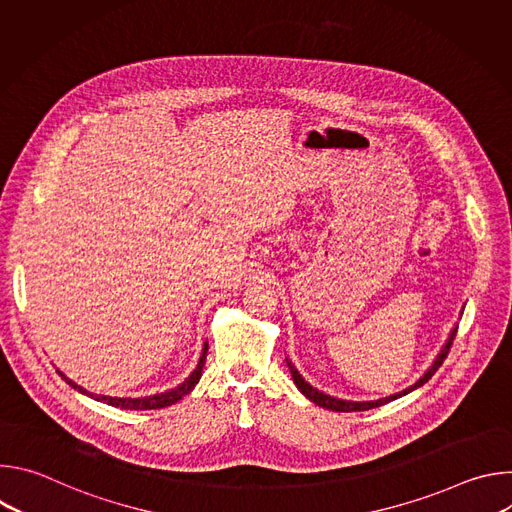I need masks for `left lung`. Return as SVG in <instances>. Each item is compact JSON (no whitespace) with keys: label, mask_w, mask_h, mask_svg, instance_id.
Returning a JSON list of instances; mask_svg holds the SVG:
<instances>
[{"label":"left lung","mask_w":512,"mask_h":512,"mask_svg":"<svg viewBox=\"0 0 512 512\" xmlns=\"http://www.w3.org/2000/svg\"><path fill=\"white\" fill-rule=\"evenodd\" d=\"M456 334H458V326L452 330V334H450V338H448L446 346L442 348L440 356L435 358V362H433L431 367L427 369V373H425V375H423L415 385H411L409 389H405V391H401V393H395V395H391V397L379 399V401H362V403H356V401H342V399H336V397L324 395L322 391H318V389H314L310 383H306V381H304V377L296 371V367H294V364H291L289 360H287V367H289V371H291V377H294L296 387H298V389H300V391H302L310 401H314L316 405L326 407V409H332V411H340V413H348V411H367V409H375V407H379V405H385V403H389V401H395V399H399V397H403V395L411 393L413 389L421 387L423 383H427V381L435 375V371L440 369L442 364H444V360H446V356H448V352H450V348H452V344H454Z\"/></svg>","instance_id":"1"}]
</instances>
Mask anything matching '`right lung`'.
<instances>
[{
    "instance_id": "add662e5",
    "label": "right lung",
    "mask_w": 512,
    "mask_h": 512,
    "mask_svg": "<svg viewBox=\"0 0 512 512\" xmlns=\"http://www.w3.org/2000/svg\"><path fill=\"white\" fill-rule=\"evenodd\" d=\"M206 350H208V344H204V350H202V356H200V360H198V367L194 369V373L182 383V385H178L176 389H172V391H166V393H158V395H152V397H141V399H131V397H125V399H121V397H105V395H93V393H89V391H85L83 387H79L77 383H72L70 379H66L60 371H58V375L70 385V387H75V389H79L81 393H87L89 397H93V399H97V401H103V403H107V405H113V407H121V409H162V407H168V405H174L176 401H180L184 395H188L192 389H194V385L200 381V375H202V367H204V360H206Z\"/></svg>"
}]
</instances>
